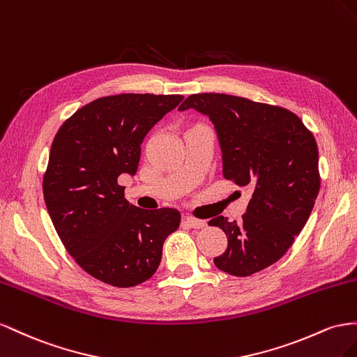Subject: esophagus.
<instances>
[{"label":"esophagus","instance_id":"34e87169","mask_svg":"<svg viewBox=\"0 0 357 357\" xmlns=\"http://www.w3.org/2000/svg\"><path fill=\"white\" fill-rule=\"evenodd\" d=\"M184 222L191 229H203V227L206 226V221L205 220H197L195 217H185Z\"/></svg>","mask_w":357,"mask_h":357}]
</instances>
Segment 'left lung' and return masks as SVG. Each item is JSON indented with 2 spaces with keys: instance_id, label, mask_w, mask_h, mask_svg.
<instances>
[{
  "instance_id": "obj_1",
  "label": "left lung",
  "mask_w": 357,
  "mask_h": 357,
  "mask_svg": "<svg viewBox=\"0 0 357 357\" xmlns=\"http://www.w3.org/2000/svg\"><path fill=\"white\" fill-rule=\"evenodd\" d=\"M206 115L218 137L222 175L252 197L242 222L222 215L209 226L226 233L229 245L213 259L235 277H250L278 261L307 224L320 190L319 148L293 112L227 94H192L178 110Z\"/></svg>"
}]
</instances>
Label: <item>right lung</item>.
Returning <instances> with one entry per match:
<instances>
[{"instance_id":"1","label":"right lung","mask_w":357,"mask_h":357,"mask_svg":"<svg viewBox=\"0 0 357 357\" xmlns=\"http://www.w3.org/2000/svg\"><path fill=\"white\" fill-rule=\"evenodd\" d=\"M182 96L119 94L71 115L52 142L43 178L46 208L59 239L91 277L115 287L145 282L181 213L130 205L121 175L135 176L140 145Z\"/></svg>"}]
</instances>
